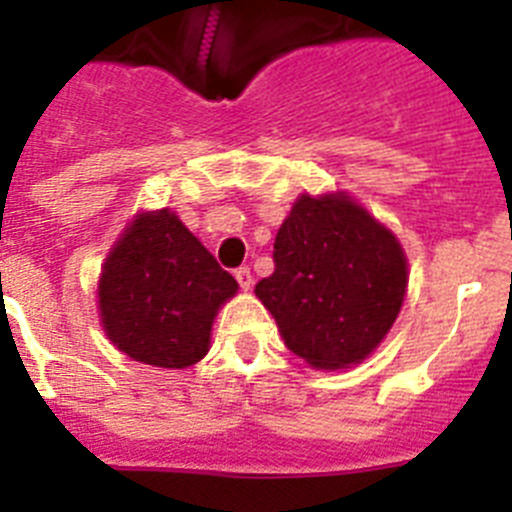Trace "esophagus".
<instances>
[{"mask_svg": "<svg viewBox=\"0 0 512 512\" xmlns=\"http://www.w3.org/2000/svg\"><path fill=\"white\" fill-rule=\"evenodd\" d=\"M235 279H238V284H241V289H251L253 287V274L248 266H241V269H235Z\"/></svg>", "mask_w": 512, "mask_h": 512, "instance_id": "obj_1", "label": "esophagus"}]
</instances>
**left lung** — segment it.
Returning <instances> with one entry per match:
<instances>
[{
	"label": "left lung",
	"mask_w": 512,
	"mask_h": 512,
	"mask_svg": "<svg viewBox=\"0 0 512 512\" xmlns=\"http://www.w3.org/2000/svg\"><path fill=\"white\" fill-rule=\"evenodd\" d=\"M408 289L392 230L348 194H302L274 241V274L256 297L292 354L315 369L359 364L382 343Z\"/></svg>",
	"instance_id": "8db88e82"
}]
</instances>
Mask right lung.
<instances>
[{"label": "right lung", "instance_id": "1", "mask_svg": "<svg viewBox=\"0 0 512 512\" xmlns=\"http://www.w3.org/2000/svg\"><path fill=\"white\" fill-rule=\"evenodd\" d=\"M235 292L238 282L174 212H140L102 266L99 318L130 359L187 369L207 354L212 320Z\"/></svg>", "mask_w": 512, "mask_h": 512}]
</instances>
